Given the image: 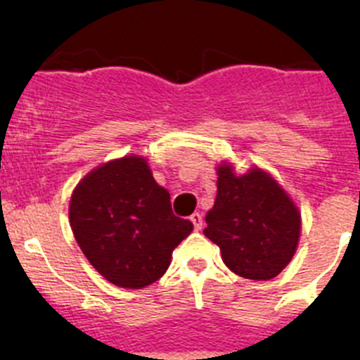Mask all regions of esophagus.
I'll list each match as a JSON object with an SVG mask.
<instances>
[{
	"mask_svg": "<svg viewBox=\"0 0 360 360\" xmlns=\"http://www.w3.org/2000/svg\"><path fill=\"white\" fill-rule=\"evenodd\" d=\"M191 221H193V225H195L196 231H200V229H202L203 218H202V214H200V212H195V214H191Z\"/></svg>",
	"mask_w": 360,
	"mask_h": 360,
	"instance_id": "1",
	"label": "esophagus"
}]
</instances>
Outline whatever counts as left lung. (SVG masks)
Listing matches in <instances>:
<instances>
[{"label": "left lung", "mask_w": 360, "mask_h": 360, "mask_svg": "<svg viewBox=\"0 0 360 360\" xmlns=\"http://www.w3.org/2000/svg\"><path fill=\"white\" fill-rule=\"evenodd\" d=\"M218 193L203 234L225 265L245 279L269 281L294 257L301 212L272 174L257 165L238 174L231 162L216 167Z\"/></svg>", "instance_id": "left-lung-1"}]
</instances>
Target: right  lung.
Listing matches in <instances>:
<instances>
[{
	"instance_id": "add662e5",
	"label": "right lung",
	"mask_w": 360,
	"mask_h": 360,
	"mask_svg": "<svg viewBox=\"0 0 360 360\" xmlns=\"http://www.w3.org/2000/svg\"><path fill=\"white\" fill-rule=\"evenodd\" d=\"M68 212L82 254L120 288L139 290L158 281L173 250L193 232L189 219L173 214L169 193L139 155L91 169L73 189Z\"/></svg>"
}]
</instances>
